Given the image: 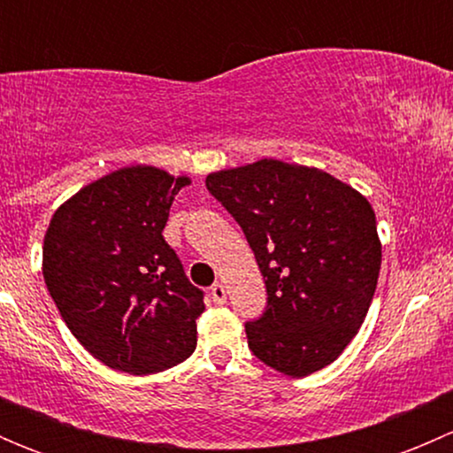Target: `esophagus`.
<instances>
[{"instance_id": "esophagus-1", "label": "esophagus", "mask_w": 453, "mask_h": 453, "mask_svg": "<svg viewBox=\"0 0 453 453\" xmlns=\"http://www.w3.org/2000/svg\"><path fill=\"white\" fill-rule=\"evenodd\" d=\"M210 296H212L214 304H226V300H227L226 285H223V282H214V285L210 287Z\"/></svg>"}]
</instances>
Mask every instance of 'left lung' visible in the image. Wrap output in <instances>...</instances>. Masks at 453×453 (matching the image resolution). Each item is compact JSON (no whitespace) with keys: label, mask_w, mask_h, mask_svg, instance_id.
<instances>
[{"label":"left lung","mask_w":453,"mask_h":453,"mask_svg":"<svg viewBox=\"0 0 453 453\" xmlns=\"http://www.w3.org/2000/svg\"><path fill=\"white\" fill-rule=\"evenodd\" d=\"M205 186L243 227L267 287V309L245 324L252 353L289 377L335 362L377 289L368 199L319 168L267 157L210 173Z\"/></svg>","instance_id":"obj_1"}]
</instances>
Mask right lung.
<instances>
[{
  "label": "right lung",
  "instance_id": "right-lung-1",
  "mask_svg": "<svg viewBox=\"0 0 453 453\" xmlns=\"http://www.w3.org/2000/svg\"><path fill=\"white\" fill-rule=\"evenodd\" d=\"M188 184L162 168L125 166L81 188L50 221L45 285L72 335L104 366L162 372L197 346L203 291L162 236Z\"/></svg>",
  "mask_w": 453,
  "mask_h": 453
}]
</instances>
